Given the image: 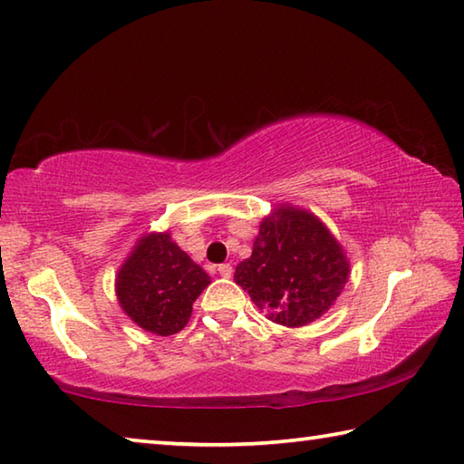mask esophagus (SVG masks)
<instances>
[{"instance_id":"obj_1","label":"esophagus","mask_w":464,"mask_h":464,"mask_svg":"<svg viewBox=\"0 0 464 464\" xmlns=\"http://www.w3.org/2000/svg\"><path fill=\"white\" fill-rule=\"evenodd\" d=\"M218 274H221L223 278H231L233 276V266L231 264H221V266H218Z\"/></svg>"}]
</instances>
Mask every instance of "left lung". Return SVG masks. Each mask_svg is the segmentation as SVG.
I'll return each instance as SVG.
<instances>
[{"mask_svg": "<svg viewBox=\"0 0 464 464\" xmlns=\"http://www.w3.org/2000/svg\"><path fill=\"white\" fill-rule=\"evenodd\" d=\"M350 276L348 256L309 210L278 204L260 223L235 282L274 324L303 327L334 307Z\"/></svg>", "mask_w": 464, "mask_h": 464, "instance_id": "1", "label": "left lung"}]
</instances>
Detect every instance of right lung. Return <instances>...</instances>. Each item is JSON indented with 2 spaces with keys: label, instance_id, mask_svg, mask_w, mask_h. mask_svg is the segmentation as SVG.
I'll return each mask as SVG.
<instances>
[{
  "label": "right lung",
  "instance_id": "right-lung-1",
  "mask_svg": "<svg viewBox=\"0 0 464 464\" xmlns=\"http://www.w3.org/2000/svg\"><path fill=\"white\" fill-rule=\"evenodd\" d=\"M210 276L179 249L169 231L139 237L116 274L114 290L132 324L155 335L182 332Z\"/></svg>",
  "mask_w": 464,
  "mask_h": 464
}]
</instances>
